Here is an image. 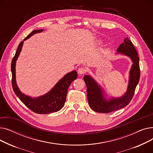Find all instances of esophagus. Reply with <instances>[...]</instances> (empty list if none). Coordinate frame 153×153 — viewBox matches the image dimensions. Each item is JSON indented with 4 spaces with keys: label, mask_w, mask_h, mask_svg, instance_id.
<instances>
[{
    "label": "esophagus",
    "mask_w": 153,
    "mask_h": 153,
    "mask_svg": "<svg viewBox=\"0 0 153 153\" xmlns=\"http://www.w3.org/2000/svg\"><path fill=\"white\" fill-rule=\"evenodd\" d=\"M78 73L80 74H85L86 71H87V69L83 67V66H81V68H79L78 69Z\"/></svg>",
    "instance_id": "1"
}]
</instances>
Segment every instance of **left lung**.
Returning a JSON list of instances; mask_svg holds the SVG:
<instances>
[{
	"label": "left lung",
	"mask_w": 153,
	"mask_h": 153,
	"mask_svg": "<svg viewBox=\"0 0 153 153\" xmlns=\"http://www.w3.org/2000/svg\"><path fill=\"white\" fill-rule=\"evenodd\" d=\"M117 52L127 55L131 59L133 64L130 70V81L126 93L122 97L106 100L104 99L100 86L89 76H84V79L87 86V96L91 108L99 113L108 114L126 107L130 102L140 77V59L132 42L128 38L124 43L119 46Z\"/></svg>",
	"instance_id": "obj_1"
}]
</instances>
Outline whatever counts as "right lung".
I'll list each match as a JSON object with an SVG mask.
<instances>
[{"label":"right lung","instance_id":"obj_1","mask_svg":"<svg viewBox=\"0 0 153 153\" xmlns=\"http://www.w3.org/2000/svg\"><path fill=\"white\" fill-rule=\"evenodd\" d=\"M42 31V30L33 31L24 39V41L34 34L40 33ZM23 43V42H21L19 45L11 63L12 85L15 94L26 107L36 114H48L60 110L64 105L70 84L77 77V72L73 71L64 76L49 92L42 97L32 99L26 96L19 91L15 81V62L21 51Z\"/></svg>","mask_w":153,"mask_h":153}]
</instances>
